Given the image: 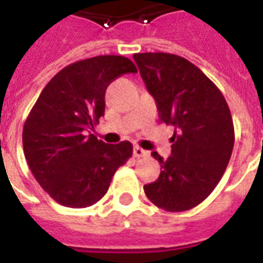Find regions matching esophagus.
<instances>
[{
	"label": "esophagus",
	"mask_w": 263,
	"mask_h": 263,
	"mask_svg": "<svg viewBox=\"0 0 263 263\" xmlns=\"http://www.w3.org/2000/svg\"><path fill=\"white\" fill-rule=\"evenodd\" d=\"M134 156L135 158H143V156H148V152L143 151L142 148H139V146H135L134 148Z\"/></svg>",
	"instance_id": "34e87169"
}]
</instances>
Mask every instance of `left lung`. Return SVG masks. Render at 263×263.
<instances>
[{"label":"left lung","mask_w":263,"mask_h":263,"mask_svg":"<svg viewBox=\"0 0 263 263\" xmlns=\"http://www.w3.org/2000/svg\"><path fill=\"white\" fill-rule=\"evenodd\" d=\"M134 60L159 120L175 126L172 154L158 180L145 184L146 197L166 211L196 207L218 184L234 148V124L226 98L197 66L172 53H137Z\"/></svg>","instance_id":"8db88e82"}]
</instances>
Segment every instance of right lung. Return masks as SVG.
<instances>
[{"mask_svg":"<svg viewBox=\"0 0 263 263\" xmlns=\"http://www.w3.org/2000/svg\"><path fill=\"white\" fill-rule=\"evenodd\" d=\"M137 67L105 54L62 69L43 88L24 125L22 143L32 175L50 197L71 209L96 204L117 169L132 156L128 141L108 145L88 129L104 115L109 83Z\"/></svg>","mask_w":263,"mask_h":263,"instance_id":"add662e5","label":"right lung"}]
</instances>
